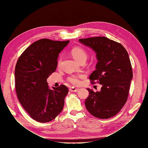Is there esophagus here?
Segmentation results:
<instances>
[{"instance_id": "obj_1", "label": "esophagus", "mask_w": 148, "mask_h": 148, "mask_svg": "<svg viewBox=\"0 0 148 148\" xmlns=\"http://www.w3.org/2000/svg\"><path fill=\"white\" fill-rule=\"evenodd\" d=\"M70 91L71 92H77L79 90L78 88H75V87H71L70 89H69Z\"/></svg>"}]
</instances>
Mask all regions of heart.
Instances as JSON below:
<instances>
[{
  "label": "heart",
  "instance_id": "b5f03b06",
  "mask_svg": "<svg viewBox=\"0 0 148 148\" xmlns=\"http://www.w3.org/2000/svg\"><path fill=\"white\" fill-rule=\"evenodd\" d=\"M71 55L73 56L74 59L77 61L79 62L83 59H86V52L84 49L79 46H77L73 47L71 51ZM62 59L61 58H59L57 61V65L60 66L61 64ZM84 77V75L82 73L78 74H73L67 77L66 79L69 83L73 84V85H78L81 82V79Z\"/></svg>",
  "mask_w": 148,
  "mask_h": 148
}]
</instances>
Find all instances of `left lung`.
<instances>
[{"mask_svg":"<svg viewBox=\"0 0 148 148\" xmlns=\"http://www.w3.org/2000/svg\"><path fill=\"white\" fill-rule=\"evenodd\" d=\"M79 41L96 52L98 62L89 79L91 83L102 86L99 92L87 88L89 95L85 100L86 109L97 118L114 117L128 99L133 78L128 53L122 44L106 37L79 39Z\"/></svg>","mask_w":148,"mask_h":148,"instance_id":"left-lung-1","label":"left lung"}]
</instances>
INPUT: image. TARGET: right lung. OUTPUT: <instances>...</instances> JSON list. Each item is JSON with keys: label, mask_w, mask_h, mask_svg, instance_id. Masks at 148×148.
<instances>
[{"label": "right lung", "mask_w": 148, "mask_h": 148, "mask_svg": "<svg viewBox=\"0 0 148 148\" xmlns=\"http://www.w3.org/2000/svg\"><path fill=\"white\" fill-rule=\"evenodd\" d=\"M69 42L39 39L26 48L17 60L15 78L18 99L37 122H51L63 109L68 88L61 84L49 89L47 78L56 71L59 53Z\"/></svg>", "instance_id": "1"}]
</instances>
